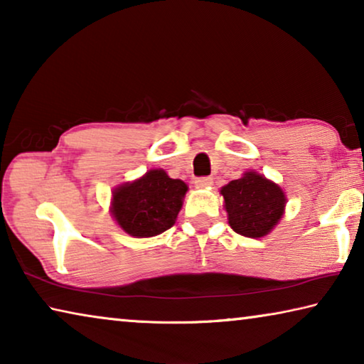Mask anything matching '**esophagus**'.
<instances>
[{
	"label": "esophagus",
	"instance_id": "1",
	"mask_svg": "<svg viewBox=\"0 0 364 364\" xmlns=\"http://www.w3.org/2000/svg\"><path fill=\"white\" fill-rule=\"evenodd\" d=\"M213 184V180L212 178H208V176H204V178H197L196 180V188H199V189H208Z\"/></svg>",
	"mask_w": 364,
	"mask_h": 364
}]
</instances>
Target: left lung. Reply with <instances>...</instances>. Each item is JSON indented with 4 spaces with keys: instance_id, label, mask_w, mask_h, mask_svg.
I'll use <instances>...</instances> for the list:
<instances>
[{
    "instance_id": "obj_1",
    "label": "left lung",
    "mask_w": 364,
    "mask_h": 364,
    "mask_svg": "<svg viewBox=\"0 0 364 364\" xmlns=\"http://www.w3.org/2000/svg\"><path fill=\"white\" fill-rule=\"evenodd\" d=\"M232 231L258 239L269 234L286 212L287 197L279 184L249 170L220 189Z\"/></svg>"
}]
</instances>
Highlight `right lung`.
<instances>
[{
  "instance_id": "right-lung-1",
  "label": "right lung",
  "mask_w": 364,
  "mask_h": 364,
  "mask_svg": "<svg viewBox=\"0 0 364 364\" xmlns=\"http://www.w3.org/2000/svg\"><path fill=\"white\" fill-rule=\"evenodd\" d=\"M188 184L162 168L146 171L112 191L110 213L120 230L133 237H154L175 225Z\"/></svg>"
}]
</instances>
